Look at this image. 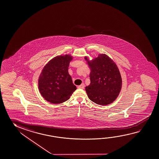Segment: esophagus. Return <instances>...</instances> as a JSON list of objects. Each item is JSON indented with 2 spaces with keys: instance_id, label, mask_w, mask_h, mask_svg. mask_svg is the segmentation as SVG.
Returning a JSON list of instances; mask_svg holds the SVG:
<instances>
[{
  "instance_id": "obj_1",
  "label": "esophagus",
  "mask_w": 159,
  "mask_h": 159,
  "mask_svg": "<svg viewBox=\"0 0 159 159\" xmlns=\"http://www.w3.org/2000/svg\"><path fill=\"white\" fill-rule=\"evenodd\" d=\"M78 88H81V89H84V84L82 83L80 86H78Z\"/></svg>"
}]
</instances>
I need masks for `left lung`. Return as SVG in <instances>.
I'll return each mask as SVG.
<instances>
[{"mask_svg":"<svg viewBox=\"0 0 159 159\" xmlns=\"http://www.w3.org/2000/svg\"><path fill=\"white\" fill-rule=\"evenodd\" d=\"M87 60V58H85ZM89 75L91 83L86 91L90 100L105 106L117 98L121 90L122 80L116 63L105 54H100L92 62Z\"/></svg>","mask_w":159,"mask_h":159,"instance_id":"1","label":"left lung"}]
</instances>
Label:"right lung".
I'll return each mask as SVG.
<instances>
[{"instance_id":"add662e5","label":"right lung","mask_w":159,"mask_h":159,"mask_svg":"<svg viewBox=\"0 0 159 159\" xmlns=\"http://www.w3.org/2000/svg\"><path fill=\"white\" fill-rule=\"evenodd\" d=\"M70 55L58 56L44 67L39 80V88L46 101L54 104L68 100L77 89L68 72Z\"/></svg>"}]
</instances>
